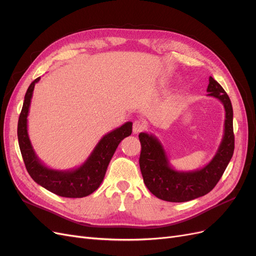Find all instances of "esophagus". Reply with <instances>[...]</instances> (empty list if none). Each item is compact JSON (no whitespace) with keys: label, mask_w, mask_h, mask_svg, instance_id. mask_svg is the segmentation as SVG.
Here are the masks:
<instances>
[{"label":"esophagus","mask_w":256,"mask_h":256,"mask_svg":"<svg viewBox=\"0 0 256 256\" xmlns=\"http://www.w3.org/2000/svg\"><path fill=\"white\" fill-rule=\"evenodd\" d=\"M145 129H146V126H145V122L143 120H136L134 122V128H132L134 134H140L141 131H144Z\"/></svg>","instance_id":"esophagus-1"}]
</instances>
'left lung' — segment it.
Wrapping results in <instances>:
<instances>
[{
  "mask_svg": "<svg viewBox=\"0 0 256 256\" xmlns=\"http://www.w3.org/2000/svg\"><path fill=\"white\" fill-rule=\"evenodd\" d=\"M207 96L220 100L226 110L224 134L214 158L194 171H177L170 164L168 154L156 136L138 134L141 142L140 168L144 184L154 196L166 202L182 203L203 196L218 184L234 154L233 108L230 97L212 76H209Z\"/></svg>",
  "mask_w": 256,
  "mask_h": 256,
  "instance_id": "8db88e82",
  "label": "left lung"
}]
</instances>
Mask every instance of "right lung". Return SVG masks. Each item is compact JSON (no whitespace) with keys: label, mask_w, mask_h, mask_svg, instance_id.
<instances>
[{"label":"right lung","mask_w":256,"mask_h":256,"mask_svg":"<svg viewBox=\"0 0 256 256\" xmlns=\"http://www.w3.org/2000/svg\"><path fill=\"white\" fill-rule=\"evenodd\" d=\"M28 86L18 120V141L23 161L33 180L54 194L64 198H84L96 191L102 182L108 166L122 138L132 132V122H127L102 138L83 164L72 170L60 171L46 166L30 144L28 134V115L35 84Z\"/></svg>","instance_id":"1"}]
</instances>
